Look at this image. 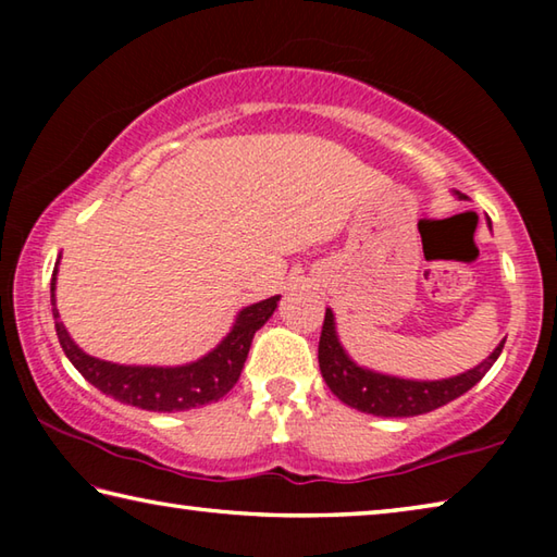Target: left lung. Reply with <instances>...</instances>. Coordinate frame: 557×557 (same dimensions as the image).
I'll return each mask as SVG.
<instances>
[{
  "mask_svg": "<svg viewBox=\"0 0 557 557\" xmlns=\"http://www.w3.org/2000/svg\"><path fill=\"white\" fill-rule=\"evenodd\" d=\"M506 342V338H504ZM504 342L494 348V354L455 379L445 381H405L393 379V375L373 373L358 366L344 354L334 332V314L326 309L322 336H319V369L329 388L338 400H344L351 408L371 414H383V418H410V414H422L447 405L449 400L465 395L469 388L484 379L486 371L492 369L494 361L502 354Z\"/></svg>",
  "mask_w": 557,
  "mask_h": 557,
  "instance_id": "1",
  "label": "left lung"
}]
</instances>
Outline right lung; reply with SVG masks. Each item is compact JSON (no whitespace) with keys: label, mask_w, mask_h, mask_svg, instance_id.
<instances>
[{"label":"right lung","mask_w":557,"mask_h":557,"mask_svg":"<svg viewBox=\"0 0 557 557\" xmlns=\"http://www.w3.org/2000/svg\"><path fill=\"white\" fill-rule=\"evenodd\" d=\"M55 289V270L51 277V305H53V322L55 334L63 354L71 358V363L88 383L96 385L110 398L120 403L135 405L143 410L154 412H174V410H191L199 405L221 400L240 379L243 363L248 358L252 336L258 329L268 322L275 312L277 299L270 297L258 305L245 307L235 319L233 332L213 348L201 361L176 366V369H154V366H117L110 361H100L83 354L73 338L59 322V309L53 299Z\"/></svg>","instance_id":"obj_1"}]
</instances>
